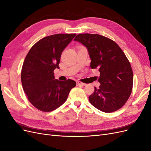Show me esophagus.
Instances as JSON below:
<instances>
[{
	"label": "esophagus",
	"instance_id": "1",
	"mask_svg": "<svg viewBox=\"0 0 151 151\" xmlns=\"http://www.w3.org/2000/svg\"><path fill=\"white\" fill-rule=\"evenodd\" d=\"M76 83H77V86H85L86 85L84 83H83L81 81H77Z\"/></svg>",
	"mask_w": 151,
	"mask_h": 151
}]
</instances>
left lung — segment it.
Returning <instances> with one entry per match:
<instances>
[{"label":"left lung","mask_w":151,"mask_h":151,"mask_svg":"<svg viewBox=\"0 0 151 151\" xmlns=\"http://www.w3.org/2000/svg\"><path fill=\"white\" fill-rule=\"evenodd\" d=\"M75 41L87 48L91 68L100 72L99 88L89 96L91 104L99 110L111 113L121 108L129 98L133 88V71L121 48L108 38L97 34H79Z\"/></svg>","instance_id":"1"}]
</instances>
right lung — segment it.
Listing matches in <instances>:
<instances>
[{
	"label": "right lung",
	"mask_w": 151,
	"mask_h": 151,
	"mask_svg": "<svg viewBox=\"0 0 151 151\" xmlns=\"http://www.w3.org/2000/svg\"><path fill=\"white\" fill-rule=\"evenodd\" d=\"M76 34H56L36 42L27 54L21 70L22 88L29 102L38 109L50 112L65 102L76 83L55 79L62 52Z\"/></svg>",
	"instance_id": "add662e5"
}]
</instances>
